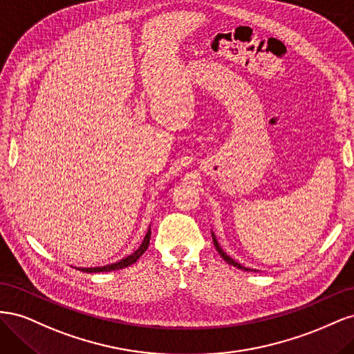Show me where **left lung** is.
I'll return each mask as SVG.
<instances>
[{"label": "left lung", "mask_w": 354, "mask_h": 354, "mask_svg": "<svg viewBox=\"0 0 354 354\" xmlns=\"http://www.w3.org/2000/svg\"><path fill=\"white\" fill-rule=\"evenodd\" d=\"M212 242H214V246H216V250L218 251V254L223 257V260L226 261L227 264H230V266H233V267H238V269H241V270H245V272H251V269H248V267H245V266H242V264H239L238 261H234L232 257H229L226 252H224L223 250H221V246L218 245V242H217V238H216V234L212 233ZM255 272V270H254Z\"/></svg>", "instance_id": "1"}]
</instances>
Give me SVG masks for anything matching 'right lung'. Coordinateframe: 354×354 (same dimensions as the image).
Wrapping results in <instances>:
<instances>
[{
	"label": "right lung",
	"instance_id": "obj_1",
	"mask_svg": "<svg viewBox=\"0 0 354 354\" xmlns=\"http://www.w3.org/2000/svg\"><path fill=\"white\" fill-rule=\"evenodd\" d=\"M149 241H151V227H149V230H147V233H146V236H145L142 245L138 246V248H137L133 254L127 255L125 259H122V260H120V261H116V263H112V264H108V266H102V267H82V269H78V270L85 272V273H100V272H112V270L124 269V267L131 266V264H134L138 259H140V257L145 254V251L147 250Z\"/></svg>",
	"mask_w": 354,
	"mask_h": 354
}]
</instances>
